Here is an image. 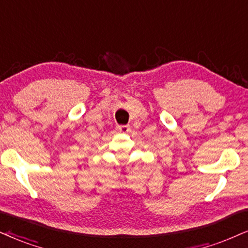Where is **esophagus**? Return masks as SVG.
<instances>
[{
    "instance_id": "obj_1",
    "label": "esophagus",
    "mask_w": 248,
    "mask_h": 248,
    "mask_svg": "<svg viewBox=\"0 0 248 248\" xmlns=\"http://www.w3.org/2000/svg\"><path fill=\"white\" fill-rule=\"evenodd\" d=\"M116 129H117V131H119V132L126 133L130 131V126L129 125H117V126H116Z\"/></svg>"
}]
</instances>
